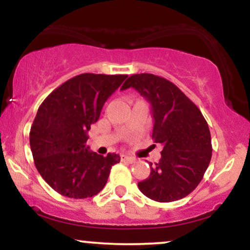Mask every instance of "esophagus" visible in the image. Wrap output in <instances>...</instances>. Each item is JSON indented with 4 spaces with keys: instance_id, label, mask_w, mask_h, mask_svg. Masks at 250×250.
<instances>
[{
    "instance_id": "esophagus-1",
    "label": "esophagus",
    "mask_w": 250,
    "mask_h": 250,
    "mask_svg": "<svg viewBox=\"0 0 250 250\" xmlns=\"http://www.w3.org/2000/svg\"><path fill=\"white\" fill-rule=\"evenodd\" d=\"M121 160L125 162H129V163H135L136 162V159L135 157H130V156H127V155H122L121 156Z\"/></svg>"
}]
</instances>
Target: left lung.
<instances>
[{
  "instance_id": "obj_1",
  "label": "left lung",
  "mask_w": 250,
  "mask_h": 250,
  "mask_svg": "<svg viewBox=\"0 0 250 250\" xmlns=\"http://www.w3.org/2000/svg\"><path fill=\"white\" fill-rule=\"evenodd\" d=\"M151 104L153 140L161 143V160L150 163L148 179L137 187L149 199L171 202L183 199L199 186L211 159L208 123L193 101L173 82L153 74H135L123 83Z\"/></svg>"
}]
</instances>
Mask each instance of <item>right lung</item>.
Wrapping results in <instances>:
<instances>
[{"instance_id":"1","label":"right lung","mask_w":250,"mask_h":250,"mask_svg":"<svg viewBox=\"0 0 250 250\" xmlns=\"http://www.w3.org/2000/svg\"><path fill=\"white\" fill-rule=\"evenodd\" d=\"M127 75L84 73L62 83L45 97L30 128L36 169L54 190L70 199L99 194L120 155L89 150L90 125L97 122L108 97Z\"/></svg>"}]
</instances>
